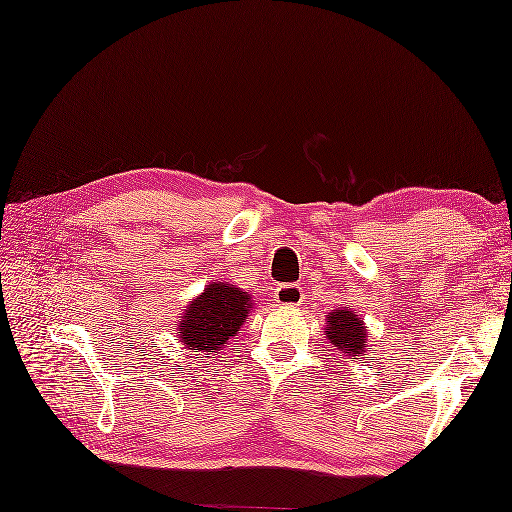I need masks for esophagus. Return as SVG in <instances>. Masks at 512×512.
I'll return each mask as SVG.
<instances>
[{
  "instance_id": "34e87169",
  "label": "esophagus",
  "mask_w": 512,
  "mask_h": 512,
  "mask_svg": "<svg viewBox=\"0 0 512 512\" xmlns=\"http://www.w3.org/2000/svg\"><path fill=\"white\" fill-rule=\"evenodd\" d=\"M275 301L285 307L301 305L303 290L299 288V285H279V288L275 290Z\"/></svg>"
}]
</instances>
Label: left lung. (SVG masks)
Listing matches in <instances>:
<instances>
[{
	"label": "left lung",
	"instance_id": "left-lung-1",
	"mask_svg": "<svg viewBox=\"0 0 512 512\" xmlns=\"http://www.w3.org/2000/svg\"><path fill=\"white\" fill-rule=\"evenodd\" d=\"M325 338L351 360H362L368 351V329L364 318L351 307H336L325 316Z\"/></svg>",
	"mask_w": 512,
	"mask_h": 512
}]
</instances>
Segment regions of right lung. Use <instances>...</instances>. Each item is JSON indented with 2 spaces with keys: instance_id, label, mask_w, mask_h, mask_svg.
<instances>
[{
  "instance_id": "obj_1",
  "label": "right lung",
  "mask_w": 512,
  "mask_h": 512,
  "mask_svg": "<svg viewBox=\"0 0 512 512\" xmlns=\"http://www.w3.org/2000/svg\"><path fill=\"white\" fill-rule=\"evenodd\" d=\"M251 299V294L233 283L211 281L178 316V342L205 358L220 353L233 336L240 334L246 316L255 305Z\"/></svg>"
}]
</instances>
